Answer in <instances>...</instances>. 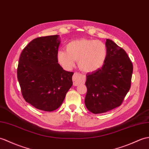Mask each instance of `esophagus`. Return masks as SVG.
<instances>
[{
	"mask_svg": "<svg viewBox=\"0 0 149 149\" xmlns=\"http://www.w3.org/2000/svg\"><path fill=\"white\" fill-rule=\"evenodd\" d=\"M72 80H73V84L74 86H77L80 84H84L86 77L85 75H82L79 72H75L72 77Z\"/></svg>",
	"mask_w": 149,
	"mask_h": 149,
	"instance_id": "esophagus-1",
	"label": "esophagus"
}]
</instances>
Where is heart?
<instances>
[{"label": "heart", "mask_w": 149, "mask_h": 149, "mask_svg": "<svg viewBox=\"0 0 149 149\" xmlns=\"http://www.w3.org/2000/svg\"><path fill=\"white\" fill-rule=\"evenodd\" d=\"M107 47L102 41L82 39L73 40L67 45V50L58 53L61 66L70 69L77 61L78 67L84 72H93L101 68L107 57Z\"/></svg>", "instance_id": "1"}]
</instances>
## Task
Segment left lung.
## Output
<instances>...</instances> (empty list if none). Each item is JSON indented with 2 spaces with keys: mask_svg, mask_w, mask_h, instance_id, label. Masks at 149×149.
Returning <instances> with one entry per match:
<instances>
[{
  "mask_svg": "<svg viewBox=\"0 0 149 149\" xmlns=\"http://www.w3.org/2000/svg\"><path fill=\"white\" fill-rule=\"evenodd\" d=\"M107 57L102 68L86 74L85 105L89 112L102 113L119 107L131 88L133 67L123 48L106 40Z\"/></svg>",
  "mask_w": 149,
  "mask_h": 149,
  "instance_id": "8db88e82",
  "label": "left lung"
}]
</instances>
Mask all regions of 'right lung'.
I'll use <instances>...</instances> for the list:
<instances>
[{
  "instance_id": "1",
  "label": "right lung",
  "mask_w": 149,
  "mask_h": 149,
  "mask_svg": "<svg viewBox=\"0 0 149 149\" xmlns=\"http://www.w3.org/2000/svg\"><path fill=\"white\" fill-rule=\"evenodd\" d=\"M58 36L33 39L21 53L17 76L25 101L46 112L63 103L72 84L74 72L64 70L58 62Z\"/></svg>"
}]
</instances>
